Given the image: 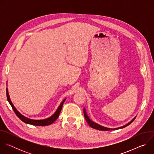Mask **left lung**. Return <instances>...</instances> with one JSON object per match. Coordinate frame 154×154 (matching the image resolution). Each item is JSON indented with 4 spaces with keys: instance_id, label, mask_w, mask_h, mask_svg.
Here are the masks:
<instances>
[{
    "instance_id": "8db88e82",
    "label": "left lung",
    "mask_w": 154,
    "mask_h": 154,
    "mask_svg": "<svg viewBox=\"0 0 154 154\" xmlns=\"http://www.w3.org/2000/svg\"><path fill=\"white\" fill-rule=\"evenodd\" d=\"M83 113H84V116H85V118L86 121V122H88V124L90 125V126L94 129H96V130H104V131H108V130H117V129H120V128H124L125 127H127V125H130L131 122H132L135 118L133 119L132 120H131L129 123H128L127 124L122 126V127H118V128H106V127H102L93 121H91L90 118H88V115H86V111H85V109L84 108L83 109Z\"/></svg>"
}]
</instances>
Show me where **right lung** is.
Segmentation results:
<instances>
[{
  "label": "right lung",
  "instance_id": "right-lung-1",
  "mask_svg": "<svg viewBox=\"0 0 154 154\" xmlns=\"http://www.w3.org/2000/svg\"><path fill=\"white\" fill-rule=\"evenodd\" d=\"M7 100L8 101V102L10 103V104L11 105L14 112L15 113V114L16 115V116L22 121H23L24 122L26 123V124H31V125H38V126H45V125H49L52 124V123H54L57 119L58 118L60 113L61 112V108L63 107V103L65 101L66 99L63 100V101L61 103V104L60 105V106H58V109H57L56 112L50 118L45 119H42V120H33V119H29L24 116L22 115L17 109L15 108V107L14 106V105H13L10 99V96L8 94V89L7 88Z\"/></svg>",
  "mask_w": 154,
  "mask_h": 154
}]
</instances>
